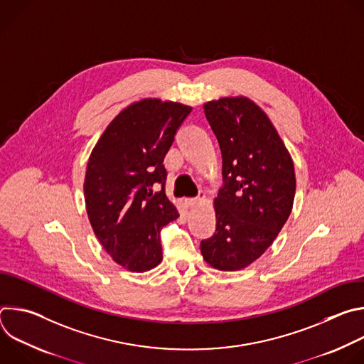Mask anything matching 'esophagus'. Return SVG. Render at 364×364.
<instances>
[{"label": "esophagus", "mask_w": 364, "mask_h": 364, "mask_svg": "<svg viewBox=\"0 0 364 364\" xmlns=\"http://www.w3.org/2000/svg\"><path fill=\"white\" fill-rule=\"evenodd\" d=\"M201 200H204V194H200V196L196 197V198H184V205L187 207V209H190V207H193L194 204H197V203L201 201Z\"/></svg>", "instance_id": "obj_1"}]
</instances>
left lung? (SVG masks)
I'll return each mask as SVG.
<instances>
[{
    "label": "left lung",
    "mask_w": 364,
    "mask_h": 364,
    "mask_svg": "<svg viewBox=\"0 0 364 364\" xmlns=\"http://www.w3.org/2000/svg\"><path fill=\"white\" fill-rule=\"evenodd\" d=\"M222 152L223 186L215 198L216 232L201 240L204 261L219 271L255 262L288 220L295 197L291 155L267 114L247 97L204 105Z\"/></svg>",
    "instance_id": "obj_1"
}]
</instances>
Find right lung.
<instances>
[{"label":"right lung","mask_w":364,"mask_h":364,"mask_svg":"<svg viewBox=\"0 0 364 364\" xmlns=\"http://www.w3.org/2000/svg\"><path fill=\"white\" fill-rule=\"evenodd\" d=\"M190 112L177 102H135L115 117L89 157L83 186L89 222L103 249L131 272L163 261L160 232L178 218L166 196L163 163Z\"/></svg>","instance_id":"obj_1"}]
</instances>
